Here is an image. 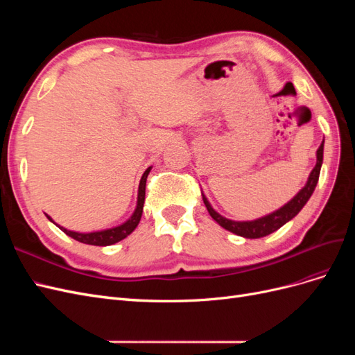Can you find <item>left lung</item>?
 I'll list each match as a JSON object with an SVG mask.
<instances>
[{"label":"left lung","instance_id":"obj_1","mask_svg":"<svg viewBox=\"0 0 355 355\" xmlns=\"http://www.w3.org/2000/svg\"><path fill=\"white\" fill-rule=\"evenodd\" d=\"M323 149H324V141L321 142L320 148L317 149V164L313 168V171L309 173V178L306 180L305 187L300 189L287 204H284L283 207H280L270 214H266V216L254 219V220H243V222L231 220V219L220 216L216 210H213L206 196L202 194V201H204V204H206L210 216L216 220L222 228L237 234V235H240V237H244V239H262V237H266V235L272 234L278 228H282L284 223L292 220L296 214L302 210V207L305 206L309 197L313 196V192H314V189L317 187V182H318L321 164H323Z\"/></svg>","mask_w":355,"mask_h":355}]
</instances>
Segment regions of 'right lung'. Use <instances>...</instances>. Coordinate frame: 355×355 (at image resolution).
Returning <instances> with one entry per match:
<instances>
[{
  "instance_id": "add662e5",
  "label": "right lung",
  "mask_w": 355,
  "mask_h": 355,
  "mask_svg": "<svg viewBox=\"0 0 355 355\" xmlns=\"http://www.w3.org/2000/svg\"><path fill=\"white\" fill-rule=\"evenodd\" d=\"M151 168L153 167H148L145 170V173L142 175L141 184H139V191H137V206H136L132 216L128 218L124 223L118 225V227H114V228L102 230V231H94V232H75V231H69L67 228L60 227V225H58V223L56 225L67 235H69V237H72L73 240H77L80 243H84V244H90V245H111V244H115L118 241L124 240L127 235H130L136 230L139 222H141L142 211H144V202H145L146 178L149 175V171H151ZM47 218L53 222V219L50 216H47ZM53 223H55V222H53Z\"/></svg>"
}]
</instances>
